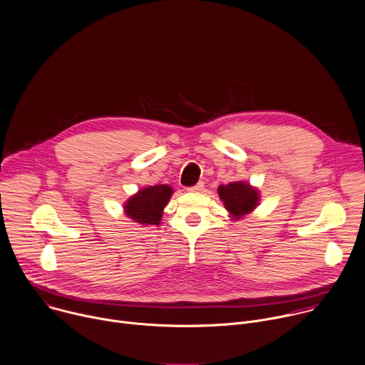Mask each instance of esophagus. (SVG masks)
Returning a JSON list of instances; mask_svg holds the SVG:
<instances>
[{"instance_id": "esophagus-1", "label": "esophagus", "mask_w": 365, "mask_h": 365, "mask_svg": "<svg viewBox=\"0 0 365 365\" xmlns=\"http://www.w3.org/2000/svg\"><path fill=\"white\" fill-rule=\"evenodd\" d=\"M202 190H204V182H198V184H195V185L188 188L190 192H201Z\"/></svg>"}]
</instances>
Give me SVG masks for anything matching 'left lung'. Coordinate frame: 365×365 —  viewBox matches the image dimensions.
<instances>
[{
  "label": "left lung",
  "instance_id": "left-lung-1",
  "mask_svg": "<svg viewBox=\"0 0 365 365\" xmlns=\"http://www.w3.org/2000/svg\"><path fill=\"white\" fill-rule=\"evenodd\" d=\"M217 192L233 218H240L259 205V191L245 181H233L227 185H220Z\"/></svg>",
  "mask_w": 365,
  "mask_h": 365
}]
</instances>
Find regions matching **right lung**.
<instances>
[{
    "label": "right lung",
    "instance_id": "obj_1",
    "mask_svg": "<svg viewBox=\"0 0 365 365\" xmlns=\"http://www.w3.org/2000/svg\"><path fill=\"white\" fill-rule=\"evenodd\" d=\"M173 192V188L165 184L145 187L125 202V214L136 223L158 226L161 223L164 207Z\"/></svg>",
    "mask_w": 365,
    "mask_h": 365
}]
</instances>
